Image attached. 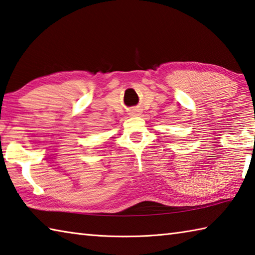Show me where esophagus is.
<instances>
[{
    "instance_id": "obj_1",
    "label": "esophagus",
    "mask_w": 255,
    "mask_h": 255,
    "mask_svg": "<svg viewBox=\"0 0 255 255\" xmlns=\"http://www.w3.org/2000/svg\"><path fill=\"white\" fill-rule=\"evenodd\" d=\"M132 113H133V115H136V114H135V112H132Z\"/></svg>"
}]
</instances>
